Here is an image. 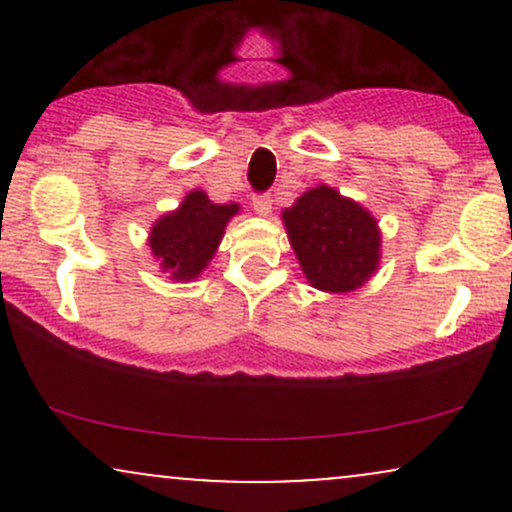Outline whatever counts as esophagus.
I'll use <instances>...</instances> for the list:
<instances>
[{"label": "esophagus", "instance_id": "34e87169", "mask_svg": "<svg viewBox=\"0 0 512 512\" xmlns=\"http://www.w3.org/2000/svg\"><path fill=\"white\" fill-rule=\"evenodd\" d=\"M252 209H255L257 216H269L272 214V197L260 195L252 199Z\"/></svg>", "mask_w": 512, "mask_h": 512}]
</instances>
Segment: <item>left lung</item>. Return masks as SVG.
Instances as JSON below:
<instances>
[{
    "mask_svg": "<svg viewBox=\"0 0 512 512\" xmlns=\"http://www.w3.org/2000/svg\"><path fill=\"white\" fill-rule=\"evenodd\" d=\"M281 223L303 276L317 291H356L380 269L383 233L378 219L325 182L281 211Z\"/></svg>",
    "mask_w": 512,
    "mask_h": 512,
    "instance_id": "1",
    "label": "left lung"
}]
</instances>
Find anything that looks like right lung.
<instances>
[{
    "instance_id": "obj_1",
    "label": "right lung",
    "mask_w": 512,
    "mask_h": 512,
    "mask_svg": "<svg viewBox=\"0 0 512 512\" xmlns=\"http://www.w3.org/2000/svg\"><path fill=\"white\" fill-rule=\"evenodd\" d=\"M240 211V204H214L204 190H190L180 207L158 216L151 223V255L170 281L197 279L219 250L228 221Z\"/></svg>"
}]
</instances>
